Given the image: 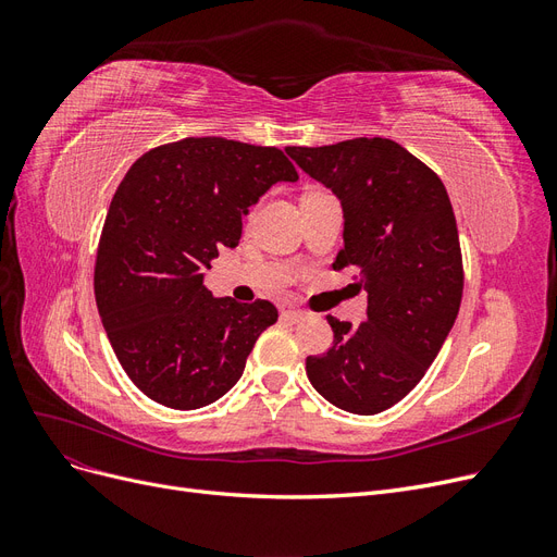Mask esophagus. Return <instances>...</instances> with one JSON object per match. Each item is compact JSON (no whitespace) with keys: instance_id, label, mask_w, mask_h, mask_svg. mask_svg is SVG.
I'll use <instances>...</instances> for the list:
<instances>
[{"instance_id":"esophagus-1","label":"esophagus","mask_w":557,"mask_h":557,"mask_svg":"<svg viewBox=\"0 0 557 557\" xmlns=\"http://www.w3.org/2000/svg\"><path fill=\"white\" fill-rule=\"evenodd\" d=\"M283 315L288 318V320H293V323H299V320L307 318V313L299 311V309H283Z\"/></svg>"}]
</instances>
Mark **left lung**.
<instances>
[{
    "mask_svg": "<svg viewBox=\"0 0 557 557\" xmlns=\"http://www.w3.org/2000/svg\"><path fill=\"white\" fill-rule=\"evenodd\" d=\"M344 211L334 269L356 267L364 323L327 315L334 342L307 376L336 409L374 416L407 397L442 350L462 299L458 225L442 178L391 139L285 148Z\"/></svg>",
    "mask_w": 557,
    "mask_h": 557,
    "instance_id": "left-lung-1",
    "label": "left lung"
}]
</instances>
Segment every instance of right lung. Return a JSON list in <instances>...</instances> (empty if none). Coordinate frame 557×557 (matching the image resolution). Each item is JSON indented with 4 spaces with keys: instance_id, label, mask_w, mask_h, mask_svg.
I'll use <instances>...</instances> for the list:
<instances>
[{
    "instance_id": "right-lung-1",
    "label": "right lung",
    "mask_w": 557,
    "mask_h": 557,
    "mask_svg": "<svg viewBox=\"0 0 557 557\" xmlns=\"http://www.w3.org/2000/svg\"><path fill=\"white\" fill-rule=\"evenodd\" d=\"M278 148L188 137L148 150L117 185L95 267V299L117 362L170 409L221 399L258 336L276 323L267 299L213 297L205 272L242 239V218L274 183H295Z\"/></svg>"
}]
</instances>
